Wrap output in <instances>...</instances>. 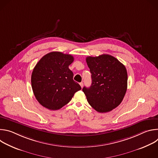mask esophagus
<instances>
[{
  "instance_id": "1",
  "label": "esophagus",
  "mask_w": 158,
  "mask_h": 158,
  "mask_svg": "<svg viewBox=\"0 0 158 158\" xmlns=\"http://www.w3.org/2000/svg\"><path fill=\"white\" fill-rule=\"evenodd\" d=\"M79 84H80V85H81V87H83V82H80V83H79Z\"/></svg>"
}]
</instances>
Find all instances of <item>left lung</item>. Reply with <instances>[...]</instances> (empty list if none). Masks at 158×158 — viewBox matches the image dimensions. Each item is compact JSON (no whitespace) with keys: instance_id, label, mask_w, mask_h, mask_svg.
<instances>
[{"instance_id":"obj_1","label":"left lung","mask_w":158,"mask_h":158,"mask_svg":"<svg viewBox=\"0 0 158 158\" xmlns=\"http://www.w3.org/2000/svg\"><path fill=\"white\" fill-rule=\"evenodd\" d=\"M86 62L91 73L92 84L82 91L91 106L99 112H107L118 107L126 93L127 73L125 66L108 54L89 56Z\"/></svg>"}]
</instances>
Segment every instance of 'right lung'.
<instances>
[{
    "label": "right lung",
    "mask_w": 158,
    "mask_h": 158,
    "mask_svg": "<svg viewBox=\"0 0 158 158\" xmlns=\"http://www.w3.org/2000/svg\"><path fill=\"white\" fill-rule=\"evenodd\" d=\"M73 61L74 57L70 54L52 52L35 65L31 76L32 88L36 99L44 107L59 109L81 89L69 68Z\"/></svg>",
    "instance_id": "obj_1"
}]
</instances>
